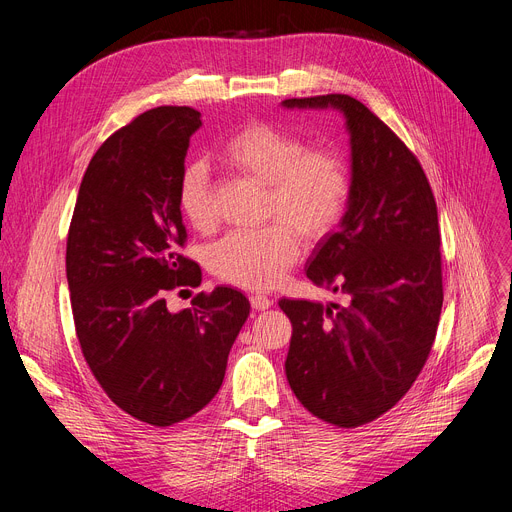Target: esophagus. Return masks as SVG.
<instances>
[{
  "instance_id": "34e87169",
  "label": "esophagus",
  "mask_w": 512,
  "mask_h": 512,
  "mask_svg": "<svg viewBox=\"0 0 512 512\" xmlns=\"http://www.w3.org/2000/svg\"><path fill=\"white\" fill-rule=\"evenodd\" d=\"M272 305H274V301L267 299L265 294H253V297H251V307L255 311H265V309H270Z\"/></svg>"
}]
</instances>
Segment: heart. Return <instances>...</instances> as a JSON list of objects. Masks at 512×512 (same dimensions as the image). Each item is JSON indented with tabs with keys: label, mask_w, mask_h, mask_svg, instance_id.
Masks as SVG:
<instances>
[{
	"label": "heart",
	"mask_w": 512,
	"mask_h": 512,
	"mask_svg": "<svg viewBox=\"0 0 512 512\" xmlns=\"http://www.w3.org/2000/svg\"><path fill=\"white\" fill-rule=\"evenodd\" d=\"M220 159L240 178L267 191L259 232H232L207 253L215 278L242 288H274L301 255V236L317 242L330 234L351 199V172L340 153L307 149L276 124L251 122L230 134ZM178 207L193 230L218 224L215 193L203 164H188L178 184Z\"/></svg>",
	"instance_id": "b5f03b06"
}]
</instances>
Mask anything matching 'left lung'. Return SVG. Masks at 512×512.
<instances>
[{"instance_id":"left-lung-1","label":"left lung","mask_w":512,"mask_h":512,"mask_svg":"<svg viewBox=\"0 0 512 512\" xmlns=\"http://www.w3.org/2000/svg\"><path fill=\"white\" fill-rule=\"evenodd\" d=\"M282 105L334 107L351 134V199L307 261V278L346 305H278L292 324L284 367L294 396L321 421L359 427L409 392L432 351L444 301L438 207L417 157L355 97Z\"/></svg>"}]
</instances>
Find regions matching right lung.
<instances>
[{"label": "right lung", "mask_w": 512, "mask_h": 512, "mask_svg": "<svg viewBox=\"0 0 512 512\" xmlns=\"http://www.w3.org/2000/svg\"><path fill=\"white\" fill-rule=\"evenodd\" d=\"M201 114L155 107L116 130L80 182L66 242V278L80 351L112 402L168 427L218 394L230 348L249 317L245 294L218 286L172 313L168 292L199 286L180 253L184 157Z\"/></svg>", "instance_id": "right-lung-1"}]
</instances>
